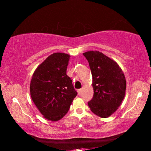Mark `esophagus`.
<instances>
[{
    "mask_svg": "<svg viewBox=\"0 0 151 151\" xmlns=\"http://www.w3.org/2000/svg\"><path fill=\"white\" fill-rule=\"evenodd\" d=\"M77 92H78V94H79V95H80V94H81V92H82V89H78V90L77 91Z\"/></svg>",
    "mask_w": 151,
    "mask_h": 151,
    "instance_id": "1",
    "label": "esophagus"
}]
</instances>
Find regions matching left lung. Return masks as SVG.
Here are the masks:
<instances>
[{
  "label": "left lung",
  "mask_w": 151,
  "mask_h": 151,
  "mask_svg": "<svg viewBox=\"0 0 151 151\" xmlns=\"http://www.w3.org/2000/svg\"><path fill=\"white\" fill-rule=\"evenodd\" d=\"M93 76L94 94L88 102L91 111L107 118L121 105L125 95L126 79L118 64L99 51L83 53Z\"/></svg>",
  "instance_id": "8db88e82"
}]
</instances>
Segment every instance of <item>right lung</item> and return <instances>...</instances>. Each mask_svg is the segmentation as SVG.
<instances>
[{
    "label": "right lung",
    "mask_w": 151,
    "mask_h": 151,
    "mask_svg": "<svg viewBox=\"0 0 151 151\" xmlns=\"http://www.w3.org/2000/svg\"><path fill=\"white\" fill-rule=\"evenodd\" d=\"M70 55L53 53L35 70L30 81V96L45 119L59 121L67 113L77 92L66 75Z\"/></svg>",
    "instance_id": "1"
}]
</instances>
